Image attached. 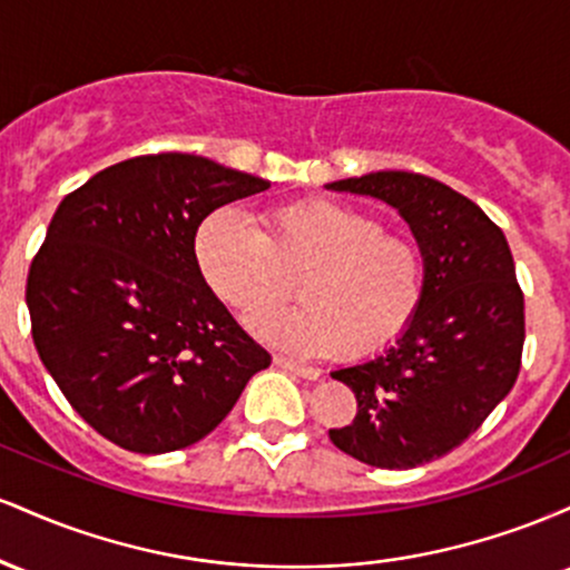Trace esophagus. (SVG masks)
<instances>
[{
    "label": "esophagus",
    "instance_id": "1",
    "mask_svg": "<svg viewBox=\"0 0 570 570\" xmlns=\"http://www.w3.org/2000/svg\"><path fill=\"white\" fill-rule=\"evenodd\" d=\"M273 362H276V367L286 370V372H289V375H299V377H305V381H316V377L322 375V370L307 367V364L297 362V358H289V356H276V358H273Z\"/></svg>",
    "mask_w": 570,
    "mask_h": 570
}]
</instances>
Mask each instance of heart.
Returning a JSON list of instances; mask_svg holds the SVG:
<instances>
[{
  "label": "heart",
  "mask_w": 570,
  "mask_h": 570,
  "mask_svg": "<svg viewBox=\"0 0 570 570\" xmlns=\"http://www.w3.org/2000/svg\"><path fill=\"white\" fill-rule=\"evenodd\" d=\"M195 263L208 289L240 316L288 296L299 275L304 303L259 313L252 330L305 356L364 358L391 348L426 299V254L415 238L324 198L271 208L263 230L217 208L195 233Z\"/></svg>",
  "instance_id": "b5f03b06"
}]
</instances>
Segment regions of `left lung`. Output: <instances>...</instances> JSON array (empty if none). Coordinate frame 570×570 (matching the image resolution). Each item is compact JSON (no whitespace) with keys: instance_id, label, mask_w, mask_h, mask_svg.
<instances>
[{"instance_id":"left-lung-1","label":"left lung","mask_w":570,"mask_h":570,"mask_svg":"<svg viewBox=\"0 0 570 570\" xmlns=\"http://www.w3.org/2000/svg\"><path fill=\"white\" fill-rule=\"evenodd\" d=\"M394 206L426 254V299L383 356L332 372L356 394L335 448L377 469L448 455L485 423L520 375L525 297L501 227L453 187L410 171L326 185Z\"/></svg>"}]
</instances>
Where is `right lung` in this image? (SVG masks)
Instances as JSON below:
<instances>
[{"label":"right lung","mask_w":570,"mask_h":570,"mask_svg":"<svg viewBox=\"0 0 570 570\" xmlns=\"http://www.w3.org/2000/svg\"><path fill=\"white\" fill-rule=\"evenodd\" d=\"M271 187L198 155L117 163L69 193L31 259V337L88 426L158 455L212 434L271 353L195 263L214 208Z\"/></svg>","instance_id":"add662e5"}]
</instances>
